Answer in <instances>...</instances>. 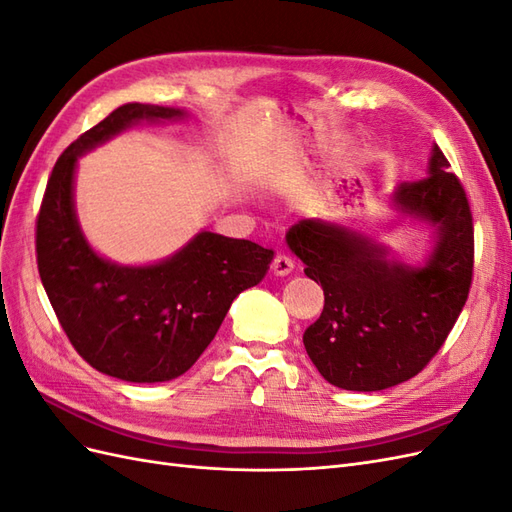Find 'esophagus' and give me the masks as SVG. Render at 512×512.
<instances>
[{
  "mask_svg": "<svg viewBox=\"0 0 512 512\" xmlns=\"http://www.w3.org/2000/svg\"><path fill=\"white\" fill-rule=\"evenodd\" d=\"M292 269H294V260H292L288 254H277V256L273 258L271 271H273L275 275L284 277V275H288Z\"/></svg>",
  "mask_w": 512,
  "mask_h": 512,
  "instance_id": "obj_1",
  "label": "esophagus"
}]
</instances>
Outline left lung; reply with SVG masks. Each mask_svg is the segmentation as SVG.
<instances>
[{"instance_id": "left-lung-1", "label": "left lung", "mask_w": 512, "mask_h": 512, "mask_svg": "<svg viewBox=\"0 0 512 512\" xmlns=\"http://www.w3.org/2000/svg\"><path fill=\"white\" fill-rule=\"evenodd\" d=\"M433 145L427 177L393 192L399 220L433 228L423 265L395 260L389 247L352 226L301 220L286 232L324 309L303 333L322 378L346 391H382L414 378L440 350L466 305L474 228L463 185Z\"/></svg>"}]
</instances>
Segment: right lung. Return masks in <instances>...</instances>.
<instances>
[{
    "label": "right lung",
    "instance_id": "1",
    "mask_svg": "<svg viewBox=\"0 0 512 512\" xmlns=\"http://www.w3.org/2000/svg\"><path fill=\"white\" fill-rule=\"evenodd\" d=\"M188 111L123 104L61 153L36 224L42 286L72 346L106 376L153 384L188 371L218 333L237 294L267 275L273 250L200 230L153 265H117L85 239L74 209L83 153L136 123L179 121Z\"/></svg>",
    "mask_w": 512,
    "mask_h": 512
}]
</instances>
